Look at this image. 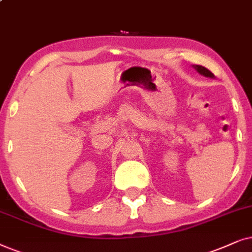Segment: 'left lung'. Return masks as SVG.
<instances>
[{
  "label": "left lung",
  "mask_w": 252,
  "mask_h": 252,
  "mask_svg": "<svg viewBox=\"0 0 252 252\" xmlns=\"http://www.w3.org/2000/svg\"><path fill=\"white\" fill-rule=\"evenodd\" d=\"M194 70H196L197 72L200 73L202 76H205V77H210V78H214V75L212 72L210 71V70H207L206 68H204L202 65H192Z\"/></svg>",
  "instance_id": "obj_1"
}]
</instances>
